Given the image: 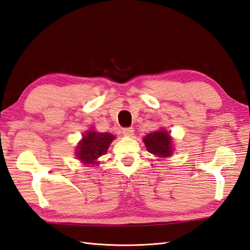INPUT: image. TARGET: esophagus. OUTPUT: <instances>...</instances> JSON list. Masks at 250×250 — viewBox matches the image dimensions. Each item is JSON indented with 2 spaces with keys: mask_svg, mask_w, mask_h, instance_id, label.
Masks as SVG:
<instances>
[{
  "mask_svg": "<svg viewBox=\"0 0 250 250\" xmlns=\"http://www.w3.org/2000/svg\"><path fill=\"white\" fill-rule=\"evenodd\" d=\"M133 133H134V130H133L132 127L123 128V134L126 135V137H131Z\"/></svg>",
  "mask_w": 250,
  "mask_h": 250,
  "instance_id": "1",
  "label": "esophagus"
}]
</instances>
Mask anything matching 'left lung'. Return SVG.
<instances>
[{"label":"left lung","instance_id":"left-lung-1","mask_svg":"<svg viewBox=\"0 0 250 250\" xmlns=\"http://www.w3.org/2000/svg\"><path fill=\"white\" fill-rule=\"evenodd\" d=\"M144 143L149 152L156 156L166 157L172 154L171 137L167 131L161 130L149 133L144 139Z\"/></svg>","mask_w":250,"mask_h":250}]
</instances>
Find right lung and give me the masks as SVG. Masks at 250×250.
Instances as JSON below:
<instances>
[{
  "instance_id": "right-lung-1",
  "label": "right lung",
  "mask_w": 250,
  "mask_h": 250,
  "mask_svg": "<svg viewBox=\"0 0 250 250\" xmlns=\"http://www.w3.org/2000/svg\"><path fill=\"white\" fill-rule=\"evenodd\" d=\"M115 135L110 133H99L96 131H88L83 135L82 141L77 147L76 155L78 160L84 164L98 165V158L107 152V149Z\"/></svg>"
}]
</instances>
